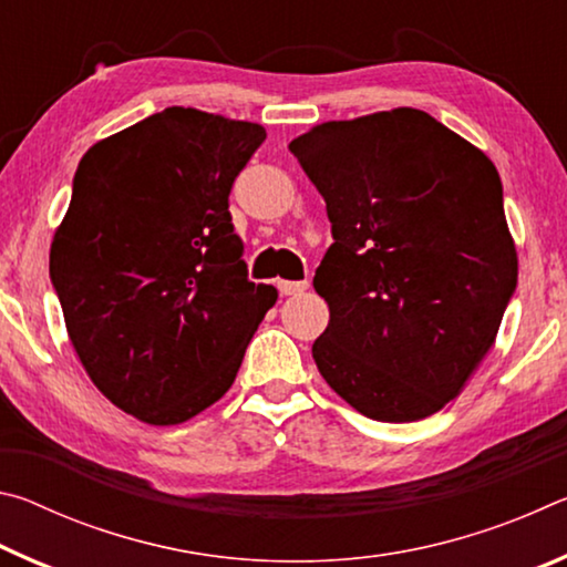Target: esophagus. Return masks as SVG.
Wrapping results in <instances>:
<instances>
[{"instance_id":"obj_1","label":"esophagus","mask_w":567,"mask_h":567,"mask_svg":"<svg viewBox=\"0 0 567 567\" xmlns=\"http://www.w3.org/2000/svg\"><path fill=\"white\" fill-rule=\"evenodd\" d=\"M305 287H307V280H300V282L280 280V282H277V290H280V295H297V292H302Z\"/></svg>"}]
</instances>
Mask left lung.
Segmentation results:
<instances>
[{
  "instance_id": "8db88e82",
  "label": "left lung",
  "mask_w": 567,
  "mask_h": 567,
  "mask_svg": "<svg viewBox=\"0 0 567 567\" xmlns=\"http://www.w3.org/2000/svg\"><path fill=\"white\" fill-rule=\"evenodd\" d=\"M290 152L332 223L312 280L330 307L320 375L364 417L433 415L493 348L517 285L501 175L412 107L318 124Z\"/></svg>"
}]
</instances>
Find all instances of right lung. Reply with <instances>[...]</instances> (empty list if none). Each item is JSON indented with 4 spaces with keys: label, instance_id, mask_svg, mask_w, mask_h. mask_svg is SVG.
<instances>
[{
    "label": "right lung",
    "instance_id": "right-lung-1",
    "mask_svg": "<svg viewBox=\"0 0 567 567\" xmlns=\"http://www.w3.org/2000/svg\"><path fill=\"white\" fill-rule=\"evenodd\" d=\"M255 122L167 107L82 157L50 249L66 332L112 405L177 425L225 395L277 300L247 280L229 189Z\"/></svg>",
    "mask_w": 567,
    "mask_h": 567
}]
</instances>
